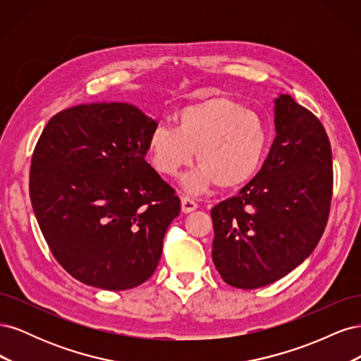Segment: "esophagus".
<instances>
[{"mask_svg":"<svg viewBox=\"0 0 361 361\" xmlns=\"http://www.w3.org/2000/svg\"><path fill=\"white\" fill-rule=\"evenodd\" d=\"M195 209H197V203H195L192 199H190L188 195H183V197H182V212L190 214Z\"/></svg>","mask_w":361,"mask_h":361,"instance_id":"1","label":"esophagus"}]
</instances>
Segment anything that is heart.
Segmentation results:
<instances>
[{
	"instance_id": "1",
	"label": "heart",
	"mask_w": 361,
	"mask_h": 361,
	"mask_svg": "<svg viewBox=\"0 0 361 361\" xmlns=\"http://www.w3.org/2000/svg\"><path fill=\"white\" fill-rule=\"evenodd\" d=\"M176 128L158 125L147 140L152 167L164 176H178L192 164L197 171L185 179L188 191H202L216 183L231 190L245 183L257 171L267 149L262 118L224 96H212L182 106L174 114Z\"/></svg>"
}]
</instances>
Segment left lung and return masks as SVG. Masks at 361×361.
<instances>
[{"label":"left lung","mask_w":361,"mask_h":361,"mask_svg":"<svg viewBox=\"0 0 361 361\" xmlns=\"http://www.w3.org/2000/svg\"><path fill=\"white\" fill-rule=\"evenodd\" d=\"M276 138L260 171L211 209L212 262L233 288L257 289L307 259L333 195L331 146L319 118L289 94L276 99Z\"/></svg>","instance_id":"8db88e82"}]
</instances>
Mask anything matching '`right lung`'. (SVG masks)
Returning a JSON list of instances; mask_svg holds the SVG:
<instances>
[{
    "label": "right lung",
    "instance_id": "add662e5",
    "mask_svg": "<svg viewBox=\"0 0 361 361\" xmlns=\"http://www.w3.org/2000/svg\"><path fill=\"white\" fill-rule=\"evenodd\" d=\"M154 118L120 102L48 122L31 157L30 199L52 256L84 285L135 288L154 274L180 200L145 159Z\"/></svg>",
    "mask_w": 361,
    "mask_h": 361
}]
</instances>
